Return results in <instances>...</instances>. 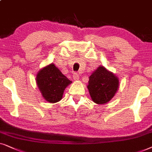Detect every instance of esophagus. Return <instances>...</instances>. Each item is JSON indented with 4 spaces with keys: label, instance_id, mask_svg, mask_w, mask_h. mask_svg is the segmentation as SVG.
<instances>
[{
    "label": "esophagus",
    "instance_id": "34e87169",
    "mask_svg": "<svg viewBox=\"0 0 152 152\" xmlns=\"http://www.w3.org/2000/svg\"><path fill=\"white\" fill-rule=\"evenodd\" d=\"M73 78H74V80H78V78H79V75H78V73H74V74H73Z\"/></svg>",
    "mask_w": 152,
    "mask_h": 152
}]
</instances>
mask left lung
Listing matches in <instances>:
<instances>
[{
  "label": "left lung",
  "mask_w": 152,
  "mask_h": 152,
  "mask_svg": "<svg viewBox=\"0 0 152 152\" xmlns=\"http://www.w3.org/2000/svg\"><path fill=\"white\" fill-rule=\"evenodd\" d=\"M119 87V80L104 66H99L89 78L88 89L93 102L104 104L114 96Z\"/></svg>",
  "instance_id": "left-lung-1"
}]
</instances>
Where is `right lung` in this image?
<instances>
[{"instance_id": "obj_1", "label": "right lung", "mask_w": 152, "mask_h": 152, "mask_svg": "<svg viewBox=\"0 0 152 152\" xmlns=\"http://www.w3.org/2000/svg\"><path fill=\"white\" fill-rule=\"evenodd\" d=\"M36 81L42 96L50 103L61 100L64 89L72 83L54 64H50L40 70Z\"/></svg>"}]
</instances>
